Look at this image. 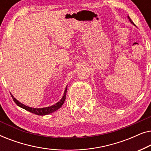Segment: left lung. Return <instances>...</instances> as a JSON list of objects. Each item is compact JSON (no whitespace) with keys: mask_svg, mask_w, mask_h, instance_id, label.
<instances>
[{"mask_svg":"<svg viewBox=\"0 0 151 151\" xmlns=\"http://www.w3.org/2000/svg\"><path fill=\"white\" fill-rule=\"evenodd\" d=\"M128 18H129V20H130V22H131L132 24H134V25H135V24H134V23H133V21H132V20H131V18H130V17H129V16H128Z\"/></svg>","mask_w":151,"mask_h":151,"instance_id":"left-lung-1","label":"left lung"}]
</instances>
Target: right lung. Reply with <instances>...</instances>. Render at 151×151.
<instances>
[{
	"label": "right lung",
	"instance_id": "right-lung-1",
	"mask_svg": "<svg viewBox=\"0 0 151 151\" xmlns=\"http://www.w3.org/2000/svg\"><path fill=\"white\" fill-rule=\"evenodd\" d=\"M67 88L65 91V93H64V96L63 98H62V100L58 102L56 104L54 105H52V106H49V107H45V108H41V109H34V108H32V107H29L27 106H25V105L21 104V103L18 102V101L16 100V98H14V96L11 95L12 98H13V100L14 101V102L16 103V104L18 105V106L21 107V108L25 109V110L29 111V112L34 113V114L38 115H48L49 113H51L54 111H57L58 109L60 108L62 106V105L64 104L65 102V98H66V94H67Z\"/></svg>",
	"mask_w": 151,
	"mask_h": 151
}]
</instances>
